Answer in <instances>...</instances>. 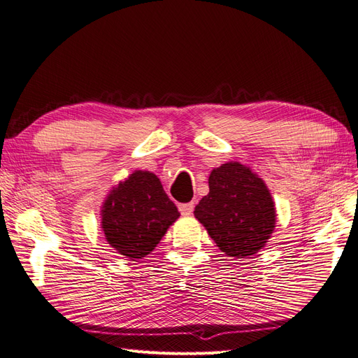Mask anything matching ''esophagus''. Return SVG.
Returning <instances> with one entry per match:
<instances>
[{
	"instance_id": "obj_1",
	"label": "esophagus",
	"mask_w": 358,
	"mask_h": 358,
	"mask_svg": "<svg viewBox=\"0 0 358 358\" xmlns=\"http://www.w3.org/2000/svg\"><path fill=\"white\" fill-rule=\"evenodd\" d=\"M179 210L183 216H188L194 210V203H185V204H179Z\"/></svg>"
}]
</instances>
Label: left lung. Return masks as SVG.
<instances>
[{"label":"left lung","mask_w":358,"mask_h":358,"mask_svg":"<svg viewBox=\"0 0 358 358\" xmlns=\"http://www.w3.org/2000/svg\"><path fill=\"white\" fill-rule=\"evenodd\" d=\"M222 252L234 258L257 254L275 229V204L266 183L239 162L213 169L209 194L194 210Z\"/></svg>","instance_id":"obj_1"}]
</instances>
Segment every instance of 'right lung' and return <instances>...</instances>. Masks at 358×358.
Wrapping results in <instances>:
<instances>
[{"mask_svg": "<svg viewBox=\"0 0 358 358\" xmlns=\"http://www.w3.org/2000/svg\"><path fill=\"white\" fill-rule=\"evenodd\" d=\"M178 218V208L159 179L137 170L110 191L101 210V229L117 252L137 259L152 251Z\"/></svg>", "mask_w": 358, "mask_h": 358, "instance_id": "right-lung-1", "label": "right lung"}]
</instances>
